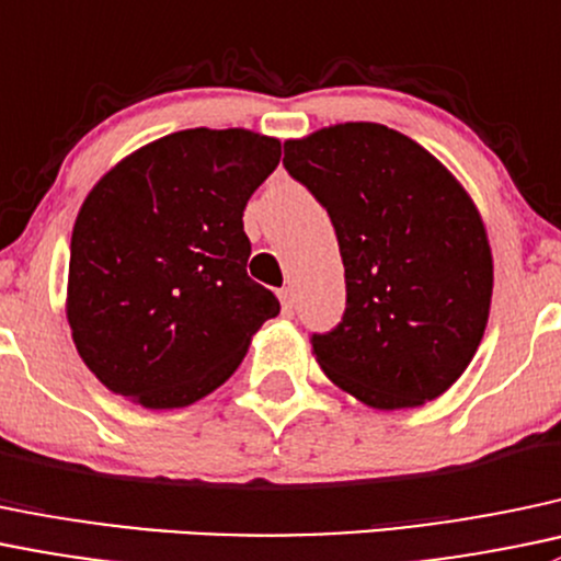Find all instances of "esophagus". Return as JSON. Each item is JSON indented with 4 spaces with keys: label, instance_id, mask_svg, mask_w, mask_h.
Instances as JSON below:
<instances>
[{
    "label": "esophagus",
    "instance_id": "1",
    "mask_svg": "<svg viewBox=\"0 0 561 561\" xmlns=\"http://www.w3.org/2000/svg\"><path fill=\"white\" fill-rule=\"evenodd\" d=\"M279 300H282V314H285V317L296 314V296H293L290 287L279 290Z\"/></svg>",
    "mask_w": 561,
    "mask_h": 561
}]
</instances>
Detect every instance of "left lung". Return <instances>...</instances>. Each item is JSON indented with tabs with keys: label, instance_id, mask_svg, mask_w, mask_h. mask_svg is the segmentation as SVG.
I'll list each match as a JSON object with an SVG mask.
<instances>
[{
	"label": "left lung",
	"instance_id": "obj_1",
	"mask_svg": "<svg viewBox=\"0 0 561 561\" xmlns=\"http://www.w3.org/2000/svg\"><path fill=\"white\" fill-rule=\"evenodd\" d=\"M282 163L328 209L344 261L341 322L311 333L328 379L381 411L438 398L479 350L492 300V252L468 193L379 123L285 141Z\"/></svg>",
	"mask_w": 561,
	"mask_h": 561
}]
</instances>
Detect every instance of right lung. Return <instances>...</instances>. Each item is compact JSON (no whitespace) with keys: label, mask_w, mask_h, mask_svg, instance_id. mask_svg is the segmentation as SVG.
Masks as SVG:
<instances>
[{"label":"right lung","mask_w":561,"mask_h":561,"mask_svg":"<svg viewBox=\"0 0 561 561\" xmlns=\"http://www.w3.org/2000/svg\"><path fill=\"white\" fill-rule=\"evenodd\" d=\"M279 139L187 128L88 193L69 247L67 317L82 363L145 409H182L239 368L279 300L247 276L244 209Z\"/></svg>","instance_id":"obj_1"}]
</instances>
